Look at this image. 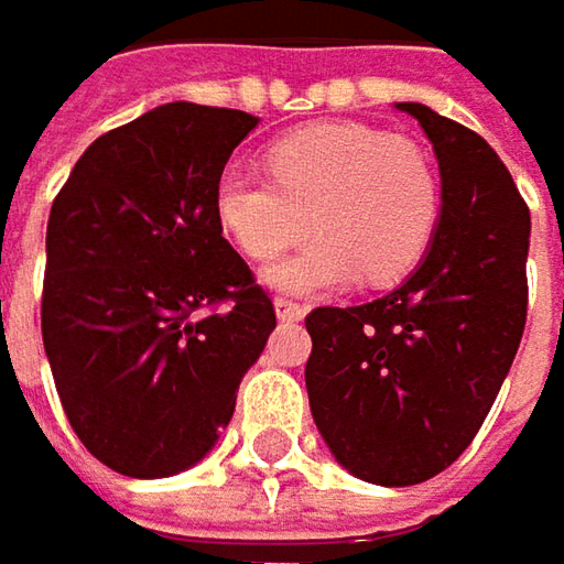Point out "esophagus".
<instances>
[{
	"mask_svg": "<svg viewBox=\"0 0 564 564\" xmlns=\"http://www.w3.org/2000/svg\"><path fill=\"white\" fill-rule=\"evenodd\" d=\"M272 307H275V316H279L282 323H297L301 316L307 314L301 304H294V301H289V297H275V304H272Z\"/></svg>",
	"mask_w": 564,
	"mask_h": 564,
	"instance_id": "esophagus-1",
	"label": "esophagus"
}]
</instances>
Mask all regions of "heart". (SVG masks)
Here are the masks:
<instances>
[{
    "mask_svg": "<svg viewBox=\"0 0 564 564\" xmlns=\"http://www.w3.org/2000/svg\"><path fill=\"white\" fill-rule=\"evenodd\" d=\"M270 172L228 165L213 204L253 260H270L311 226L319 231L263 272L279 292H326L360 272L373 285L399 282L430 248L440 185L417 143L367 124H311L272 143Z\"/></svg>",
    "mask_w": 564,
    "mask_h": 564,
    "instance_id": "obj_1",
    "label": "heart"
}]
</instances>
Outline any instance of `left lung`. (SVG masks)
Instances as JSON below:
<instances>
[{"mask_svg": "<svg viewBox=\"0 0 564 564\" xmlns=\"http://www.w3.org/2000/svg\"><path fill=\"white\" fill-rule=\"evenodd\" d=\"M440 163L430 248L395 292L307 316L304 370L316 430L336 462L377 487H411L452 465L509 377L528 319L531 213L499 153L423 102Z\"/></svg>", "mask_w": 564, "mask_h": 564, "instance_id": "1", "label": "left lung"}]
</instances>
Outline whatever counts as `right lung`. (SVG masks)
Masks as SVG:
<instances>
[{
    "label": "right lung",
    "instance_id": "obj_1",
    "mask_svg": "<svg viewBox=\"0 0 564 564\" xmlns=\"http://www.w3.org/2000/svg\"><path fill=\"white\" fill-rule=\"evenodd\" d=\"M257 124L165 102L90 143L55 197L43 348L77 440L124 477L197 465L275 329L213 204Z\"/></svg>",
    "mask_w": 564,
    "mask_h": 564
}]
</instances>
